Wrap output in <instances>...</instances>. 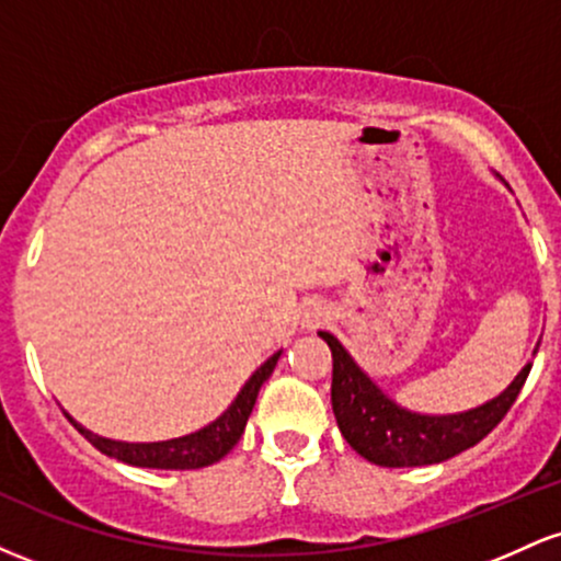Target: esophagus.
Listing matches in <instances>:
<instances>
[{
  "instance_id": "obj_1",
  "label": "esophagus",
  "mask_w": 561,
  "mask_h": 561,
  "mask_svg": "<svg viewBox=\"0 0 561 561\" xmlns=\"http://www.w3.org/2000/svg\"><path fill=\"white\" fill-rule=\"evenodd\" d=\"M327 319H330V313H327V308H321L319 302H313V306L306 311V319H302V324H306L308 330H317V327L324 324Z\"/></svg>"
}]
</instances>
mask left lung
I'll return each mask as SVG.
<instances>
[{
	"label": "left lung",
	"instance_id": "8db88e82",
	"mask_svg": "<svg viewBox=\"0 0 561 561\" xmlns=\"http://www.w3.org/2000/svg\"><path fill=\"white\" fill-rule=\"evenodd\" d=\"M319 337L332 351V411L340 433L356 454L377 467L440 465L461 450L478 446L517 401L533 362L493 401L461 414L430 416L401 409L358 369L351 353L330 332ZM538 353V347H536Z\"/></svg>",
	"mask_w": 561,
	"mask_h": 561
}]
</instances>
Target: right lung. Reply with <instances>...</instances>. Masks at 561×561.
<instances>
[{
	"instance_id": "add662e5",
	"label": "right lung",
	"mask_w": 561,
	"mask_h": 561,
	"mask_svg": "<svg viewBox=\"0 0 561 561\" xmlns=\"http://www.w3.org/2000/svg\"><path fill=\"white\" fill-rule=\"evenodd\" d=\"M282 351L274 353L266 364H261V369L253 371V377L244 382V388L237 392V398L231 405L218 416L216 422H210L208 427L197 430V433L173 437V440H160V443H121L111 440V437H100L89 433L87 427H81L79 422H73V427L87 437L96 450H102L105 456L126 461L134 467H150V469H199L221 461L231 448L237 446L244 433V424L248 416L253 414L255 398H259L261 385L272 377L276 362H279Z\"/></svg>"
}]
</instances>
